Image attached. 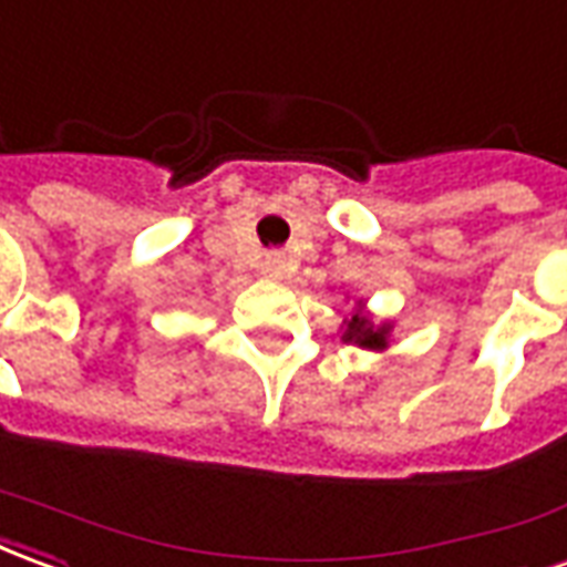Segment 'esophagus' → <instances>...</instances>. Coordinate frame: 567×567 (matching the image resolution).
<instances>
[{
	"mask_svg": "<svg viewBox=\"0 0 567 567\" xmlns=\"http://www.w3.org/2000/svg\"><path fill=\"white\" fill-rule=\"evenodd\" d=\"M262 268H265V275L271 277V280H284L287 271H290V259H287L280 250H271V252H265Z\"/></svg>",
	"mask_w": 567,
	"mask_h": 567,
	"instance_id": "esophagus-1",
	"label": "esophagus"
}]
</instances>
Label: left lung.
Segmentation results:
<instances>
[{"label":"left lung","mask_w":567,"mask_h":567,"mask_svg":"<svg viewBox=\"0 0 567 567\" xmlns=\"http://www.w3.org/2000/svg\"><path fill=\"white\" fill-rule=\"evenodd\" d=\"M391 320H375V317L367 311V299H357L351 317L341 320V341L348 344H357L363 351H388L391 348Z\"/></svg>","instance_id":"1"}]
</instances>
